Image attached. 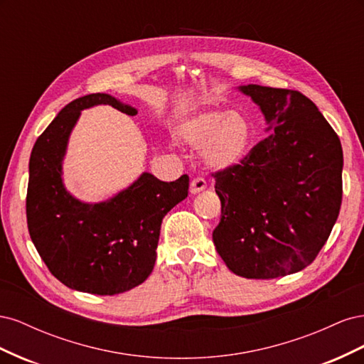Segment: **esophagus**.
<instances>
[{
    "label": "esophagus",
    "instance_id": "esophagus-1",
    "mask_svg": "<svg viewBox=\"0 0 364 364\" xmlns=\"http://www.w3.org/2000/svg\"><path fill=\"white\" fill-rule=\"evenodd\" d=\"M205 188H206V181H205L203 178H196V179H193L191 183H190V193H191V194L200 193V191H203Z\"/></svg>",
    "mask_w": 364,
    "mask_h": 364
}]
</instances>
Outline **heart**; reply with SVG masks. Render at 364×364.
<instances>
[{
    "label": "heart",
    "mask_w": 364,
    "mask_h": 364,
    "mask_svg": "<svg viewBox=\"0 0 364 364\" xmlns=\"http://www.w3.org/2000/svg\"><path fill=\"white\" fill-rule=\"evenodd\" d=\"M174 136L190 147H202L205 162L215 170H232L245 162L252 144V126L238 112L202 111L174 129Z\"/></svg>",
    "instance_id": "b5f03b06"
}]
</instances>
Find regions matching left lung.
I'll return each instance as SVG.
<instances>
[{
    "label": "left lung",
    "mask_w": 364,
    "mask_h": 364,
    "mask_svg": "<svg viewBox=\"0 0 364 364\" xmlns=\"http://www.w3.org/2000/svg\"><path fill=\"white\" fill-rule=\"evenodd\" d=\"M272 134L245 162L214 174L222 218L214 246L228 269L273 279L314 261L338 217L343 150L334 129L304 94L238 86Z\"/></svg>",
    "instance_id": "left-lung-1"
}]
</instances>
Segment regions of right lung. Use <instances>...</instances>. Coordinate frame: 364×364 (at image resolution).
I'll return each instance as SVG.
<instances>
[{
    "mask_svg": "<svg viewBox=\"0 0 364 364\" xmlns=\"http://www.w3.org/2000/svg\"><path fill=\"white\" fill-rule=\"evenodd\" d=\"M107 105L138 111L109 94H90L65 106L33 146L28 164L27 225L48 270L67 287L100 296L144 282L156 261L161 223L186 199L190 178L162 182L144 171L111 199L82 202L65 188L62 164L83 109Z\"/></svg>",
    "mask_w": 364,
    "mask_h": 364,
    "instance_id": "1",
    "label": "right lung"
}]
</instances>
